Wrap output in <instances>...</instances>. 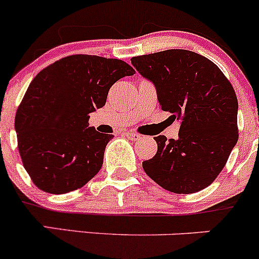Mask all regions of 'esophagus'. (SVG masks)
<instances>
[{
  "label": "esophagus",
  "mask_w": 259,
  "mask_h": 259,
  "mask_svg": "<svg viewBox=\"0 0 259 259\" xmlns=\"http://www.w3.org/2000/svg\"><path fill=\"white\" fill-rule=\"evenodd\" d=\"M125 137L129 138L130 140H134V142H137V140H139L140 138H142L139 134H137V133H132V132L125 133Z\"/></svg>",
  "instance_id": "34e87169"
}]
</instances>
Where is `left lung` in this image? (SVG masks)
I'll list each match as a JSON object with an SVG mask.
<instances>
[{
	"mask_svg": "<svg viewBox=\"0 0 259 259\" xmlns=\"http://www.w3.org/2000/svg\"><path fill=\"white\" fill-rule=\"evenodd\" d=\"M156 90L161 110L179 120L178 139L155 137V156L143 169L156 184L178 194L199 192L214 182L238 142V100L233 86L207 57L165 50L132 59Z\"/></svg>",
	"mask_w": 259,
	"mask_h": 259,
	"instance_id": "1",
	"label": "left lung"
}]
</instances>
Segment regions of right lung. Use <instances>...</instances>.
<instances>
[{
  "label": "right lung",
  "instance_id": "1",
  "mask_svg": "<svg viewBox=\"0 0 259 259\" xmlns=\"http://www.w3.org/2000/svg\"><path fill=\"white\" fill-rule=\"evenodd\" d=\"M133 74L121 60L72 55L36 75L15 117L18 151L36 187L64 194L99 173L114 135L89 126V117L117 80Z\"/></svg>",
  "mask_w": 259,
  "mask_h": 259
}]
</instances>
